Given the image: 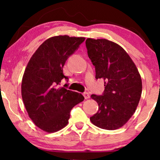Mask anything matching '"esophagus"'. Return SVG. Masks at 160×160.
Masks as SVG:
<instances>
[{"label": "esophagus", "mask_w": 160, "mask_h": 160, "mask_svg": "<svg viewBox=\"0 0 160 160\" xmlns=\"http://www.w3.org/2000/svg\"><path fill=\"white\" fill-rule=\"evenodd\" d=\"M82 95H83L84 98H85L86 99L89 98V97H90V96H89V93L87 92H85L82 93Z\"/></svg>", "instance_id": "esophagus-1"}]
</instances>
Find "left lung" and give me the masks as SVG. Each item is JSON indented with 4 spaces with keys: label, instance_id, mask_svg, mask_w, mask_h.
<instances>
[{
    "label": "left lung",
    "instance_id": "8db88e82",
    "mask_svg": "<svg viewBox=\"0 0 160 160\" xmlns=\"http://www.w3.org/2000/svg\"><path fill=\"white\" fill-rule=\"evenodd\" d=\"M95 78L104 80L102 95H92L98 111L90 117L95 126L107 130L122 127L134 114L140 101L142 82L136 66L123 48L106 39L86 40Z\"/></svg>",
    "mask_w": 160,
    "mask_h": 160
}]
</instances>
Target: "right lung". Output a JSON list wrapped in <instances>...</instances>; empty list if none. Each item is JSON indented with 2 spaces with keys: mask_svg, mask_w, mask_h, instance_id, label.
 <instances>
[{
  "mask_svg": "<svg viewBox=\"0 0 160 160\" xmlns=\"http://www.w3.org/2000/svg\"><path fill=\"white\" fill-rule=\"evenodd\" d=\"M84 40L85 38L68 35L49 38L33 54L25 70L24 104L34 123L47 132L67 126L71 109L84 100L80 93L60 87L62 80H68L63 74L65 62Z\"/></svg>",
  "mask_w": 160,
  "mask_h": 160,
  "instance_id": "add662e5",
  "label": "right lung"
}]
</instances>
